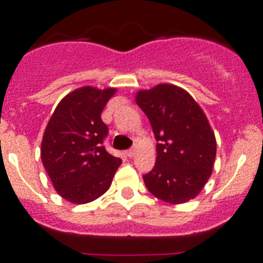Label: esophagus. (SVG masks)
<instances>
[{"label":"esophagus","mask_w":263,"mask_h":263,"mask_svg":"<svg viewBox=\"0 0 263 263\" xmlns=\"http://www.w3.org/2000/svg\"><path fill=\"white\" fill-rule=\"evenodd\" d=\"M134 154H136V150H134V148H130V150H127V152H126V155L129 158L134 157Z\"/></svg>","instance_id":"34e87169"}]
</instances>
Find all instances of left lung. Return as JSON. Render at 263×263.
I'll return each instance as SVG.
<instances>
[{"mask_svg":"<svg viewBox=\"0 0 263 263\" xmlns=\"http://www.w3.org/2000/svg\"><path fill=\"white\" fill-rule=\"evenodd\" d=\"M136 103L158 142L154 168L143 175L147 190L170 204L195 199L212 175L216 158L215 133L205 113L187 90L173 84L138 90Z\"/></svg>","mask_w":263,"mask_h":263,"instance_id":"obj_1","label":"left lung"}]
</instances>
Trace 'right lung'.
Here are the masks:
<instances>
[{
  "label": "right lung",
  "mask_w": 263,
  "mask_h": 263,
  "mask_svg": "<svg viewBox=\"0 0 263 263\" xmlns=\"http://www.w3.org/2000/svg\"><path fill=\"white\" fill-rule=\"evenodd\" d=\"M116 88L81 87L67 95L46 126L41 158L55 191L67 201L85 204L110 187L122 163L103 146L108 126L101 111Z\"/></svg>",
  "instance_id": "1"
}]
</instances>
